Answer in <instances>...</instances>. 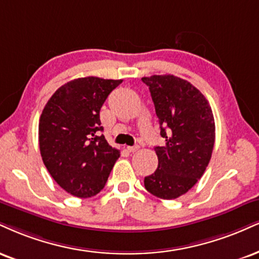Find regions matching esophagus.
Listing matches in <instances>:
<instances>
[{
    "instance_id": "obj_1",
    "label": "esophagus",
    "mask_w": 259,
    "mask_h": 259,
    "mask_svg": "<svg viewBox=\"0 0 259 259\" xmlns=\"http://www.w3.org/2000/svg\"><path fill=\"white\" fill-rule=\"evenodd\" d=\"M139 148H140V147H139L138 145H135V146H127V147H126V149H127V151H129V152H136Z\"/></svg>"
}]
</instances>
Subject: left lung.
Wrapping results in <instances>:
<instances>
[{"label": "left lung", "instance_id": "1", "mask_svg": "<svg viewBox=\"0 0 259 259\" xmlns=\"http://www.w3.org/2000/svg\"><path fill=\"white\" fill-rule=\"evenodd\" d=\"M160 124L164 146L154 147L158 169L145 188L171 200L186 194L204 175L214 145V119L208 101L193 84L174 74L143 77Z\"/></svg>", "mask_w": 259, "mask_h": 259}]
</instances>
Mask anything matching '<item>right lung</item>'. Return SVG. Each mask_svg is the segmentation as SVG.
Segmentation results:
<instances>
[{
    "mask_svg": "<svg viewBox=\"0 0 259 259\" xmlns=\"http://www.w3.org/2000/svg\"><path fill=\"white\" fill-rule=\"evenodd\" d=\"M121 79L84 77L61 85L39 118L42 160L64 191L77 198L94 197L104 188L119 151L100 132V110Z\"/></svg>",
    "mask_w": 259,
    "mask_h": 259,
    "instance_id": "1",
    "label": "right lung"
}]
</instances>
